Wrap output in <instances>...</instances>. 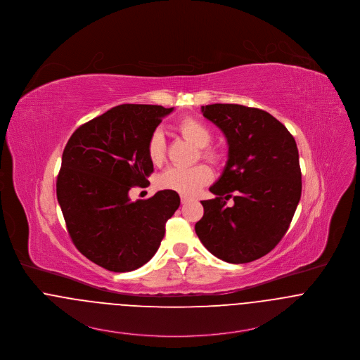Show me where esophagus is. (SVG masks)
<instances>
[{
    "instance_id": "esophagus-1",
    "label": "esophagus",
    "mask_w": 360,
    "mask_h": 360,
    "mask_svg": "<svg viewBox=\"0 0 360 360\" xmlns=\"http://www.w3.org/2000/svg\"><path fill=\"white\" fill-rule=\"evenodd\" d=\"M180 199H181V203H183V205H186V203H188L190 200H193L191 198H188V196L186 195H181V198H180Z\"/></svg>"
}]
</instances>
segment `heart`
Masks as SVG:
<instances>
[{"label":"heart","mask_w":360,"mask_h":360,"mask_svg":"<svg viewBox=\"0 0 360 360\" xmlns=\"http://www.w3.org/2000/svg\"><path fill=\"white\" fill-rule=\"evenodd\" d=\"M177 129L183 137L194 143L196 147H200L199 154L203 158L212 162H216L220 158L219 151L207 146L212 140V131L203 121L194 117H187L179 122ZM147 153L153 164L158 165L164 161L165 137L162 131H153L148 140ZM210 180L212 170L206 165H194L190 167L170 166L158 177V186L164 190L176 191L183 195H195Z\"/></svg>","instance_id":"heart-1"}]
</instances>
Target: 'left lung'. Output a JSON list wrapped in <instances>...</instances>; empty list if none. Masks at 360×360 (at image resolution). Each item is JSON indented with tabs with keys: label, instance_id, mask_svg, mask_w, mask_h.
<instances>
[{
	"label": "left lung",
	"instance_id": "8db88e82",
	"mask_svg": "<svg viewBox=\"0 0 360 360\" xmlns=\"http://www.w3.org/2000/svg\"><path fill=\"white\" fill-rule=\"evenodd\" d=\"M202 112L227 137L229 161L209 188L216 198L200 202L196 235L223 262H255L281 242L301 198L295 137L260 108L217 103L202 105Z\"/></svg>",
	"mask_w": 360,
	"mask_h": 360
}]
</instances>
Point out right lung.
<instances>
[{"instance_id":"add662e5","label":"right lung","mask_w":360,"mask_h":360,"mask_svg":"<svg viewBox=\"0 0 360 360\" xmlns=\"http://www.w3.org/2000/svg\"><path fill=\"white\" fill-rule=\"evenodd\" d=\"M173 111L162 105L121 104L81 125L65 144L56 195L75 248L112 272L150 262L165 224L180 206L164 190L131 202L133 187H146L154 172L150 136Z\"/></svg>"}]
</instances>
